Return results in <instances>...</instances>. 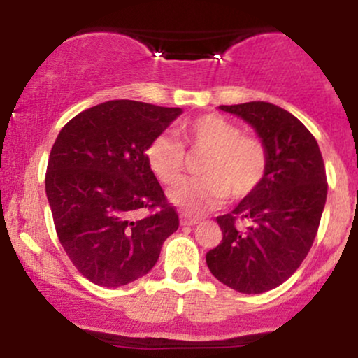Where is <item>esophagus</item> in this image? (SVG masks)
Here are the masks:
<instances>
[{
  "label": "esophagus",
  "instance_id": "obj_1",
  "mask_svg": "<svg viewBox=\"0 0 358 358\" xmlns=\"http://www.w3.org/2000/svg\"><path fill=\"white\" fill-rule=\"evenodd\" d=\"M202 222V219H199V217H192V215H187V213H182L180 215V224L182 225H196Z\"/></svg>",
  "mask_w": 358,
  "mask_h": 358
}]
</instances>
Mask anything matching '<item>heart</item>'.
<instances>
[{"label": "heart", "mask_w": 358, "mask_h": 358, "mask_svg": "<svg viewBox=\"0 0 358 358\" xmlns=\"http://www.w3.org/2000/svg\"><path fill=\"white\" fill-rule=\"evenodd\" d=\"M180 141L159 134L146 148V162L156 178L175 185L187 166L185 148L190 153H205L200 159V178L171 188L170 200L188 213H203L229 200L249 196L268 171V148L256 136L219 114H203L178 127Z\"/></svg>", "instance_id": "1"}]
</instances>
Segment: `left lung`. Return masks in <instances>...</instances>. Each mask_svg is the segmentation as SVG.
<instances>
[{"label": "left lung", "instance_id": "obj_1", "mask_svg": "<svg viewBox=\"0 0 358 358\" xmlns=\"http://www.w3.org/2000/svg\"><path fill=\"white\" fill-rule=\"evenodd\" d=\"M219 109L256 129L269 162L256 190L217 217L222 241L205 259L225 286L259 294L293 276L310 252L327 202L324 163L313 134L279 106L254 101Z\"/></svg>", "mask_w": 358, "mask_h": 358}]
</instances>
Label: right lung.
<instances>
[{
    "mask_svg": "<svg viewBox=\"0 0 358 358\" xmlns=\"http://www.w3.org/2000/svg\"><path fill=\"white\" fill-rule=\"evenodd\" d=\"M180 114L108 101L72 117L53 143L45 175L53 224L72 264L94 285L119 287L143 278L178 229L146 148Z\"/></svg>",
    "mask_w": 358,
    "mask_h": 358,
    "instance_id": "1",
    "label": "right lung"
}]
</instances>
